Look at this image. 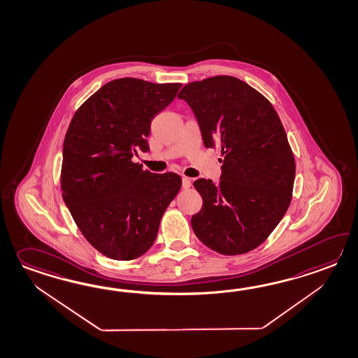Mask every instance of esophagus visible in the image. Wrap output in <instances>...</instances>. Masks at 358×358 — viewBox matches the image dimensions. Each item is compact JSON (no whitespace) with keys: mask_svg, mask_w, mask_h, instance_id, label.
<instances>
[{"mask_svg":"<svg viewBox=\"0 0 358 358\" xmlns=\"http://www.w3.org/2000/svg\"><path fill=\"white\" fill-rule=\"evenodd\" d=\"M191 181L189 177H182V189L183 190H187L190 189Z\"/></svg>","mask_w":358,"mask_h":358,"instance_id":"obj_1","label":"esophagus"}]
</instances>
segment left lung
<instances>
[{
  "label": "left lung",
  "instance_id": "8db88e82",
  "mask_svg": "<svg viewBox=\"0 0 358 358\" xmlns=\"http://www.w3.org/2000/svg\"><path fill=\"white\" fill-rule=\"evenodd\" d=\"M190 105L206 148L223 155L220 182L199 178L203 207L191 226L220 255L259 247L292 201L295 160L270 101L243 80L217 76L191 82L177 96Z\"/></svg>",
  "mask_w": 358,
  "mask_h": 358
}]
</instances>
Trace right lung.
<instances>
[{"label":"right lung","instance_id":"add662e5","mask_svg":"<svg viewBox=\"0 0 358 358\" xmlns=\"http://www.w3.org/2000/svg\"><path fill=\"white\" fill-rule=\"evenodd\" d=\"M181 83L120 78L103 85L73 115L63 145V199L80 232L101 255L131 261L146 253L181 177L132 162L149 151L151 120Z\"/></svg>","mask_w":358,"mask_h":358}]
</instances>
